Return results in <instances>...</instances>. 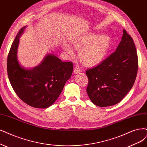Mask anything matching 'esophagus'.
Wrapping results in <instances>:
<instances>
[{
    "instance_id": "34e87169",
    "label": "esophagus",
    "mask_w": 147,
    "mask_h": 147,
    "mask_svg": "<svg viewBox=\"0 0 147 147\" xmlns=\"http://www.w3.org/2000/svg\"><path fill=\"white\" fill-rule=\"evenodd\" d=\"M80 72H81V69L78 67H76L74 68V73L75 74H78V73H79Z\"/></svg>"
}]
</instances>
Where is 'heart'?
I'll use <instances>...</instances> for the list:
<instances>
[{
  "mask_svg": "<svg viewBox=\"0 0 147 147\" xmlns=\"http://www.w3.org/2000/svg\"><path fill=\"white\" fill-rule=\"evenodd\" d=\"M74 48L80 50V61L85 65L92 66L98 64L107 56L111 45V39L107 35L99 36L91 34L85 36L72 42ZM66 53L71 56L74 54V51L69 46L65 47Z\"/></svg>",
  "mask_w": 147,
  "mask_h": 147,
  "instance_id": "heart-1",
  "label": "heart"
}]
</instances>
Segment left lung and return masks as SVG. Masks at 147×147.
Segmentation results:
<instances>
[{"label":"left lung","instance_id":"obj_1","mask_svg":"<svg viewBox=\"0 0 147 147\" xmlns=\"http://www.w3.org/2000/svg\"><path fill=\"white\" fill-rule=\"evenodd\" d=\"M138 57L131 36L123 29L116 50L97 66L86 71V92L93 104L100 107L121 102L131 89L136 78Z\"/></svg>","mask_w":147,"mask_h":147}]
</instances>
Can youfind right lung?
Returning <instances> with one entry per match:
<instances>
[{"mask_svg":"<svg viewBox=\"0 0 147 147\" xmlns=\"http://www.w3.org/2000/svg\"><path fill=\"white\" fill-rule=\"evenodd\" d=\"M25 28L20 30L10 48L7 58L8 78L15 93L25 104L37 108H48L57 100L70 78L73 63L48 54L39 66L31 69L22 67L17 50Z\"/></svg>","mask_w":147,"mask_h":147,"instance_id":"right-lung-1","label":"right lung"}]
</instances>
